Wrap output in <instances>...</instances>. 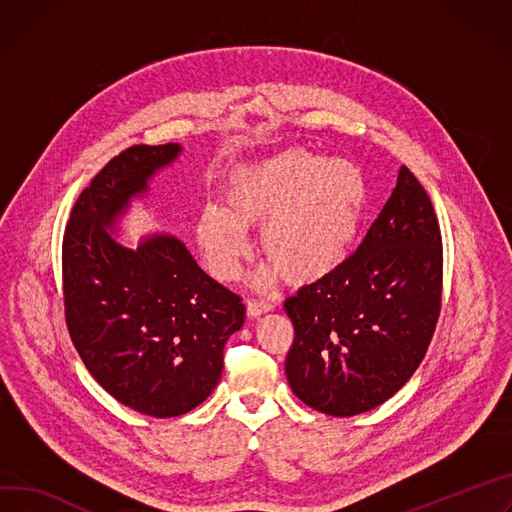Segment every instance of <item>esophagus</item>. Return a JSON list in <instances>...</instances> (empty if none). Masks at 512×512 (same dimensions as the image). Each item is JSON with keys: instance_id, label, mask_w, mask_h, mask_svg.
Listing matches in <instances>:
<instances>
[{"instance_id": "1", "label": "esophagus", "mask_w": 512, "mask_h": 512, "mask_svg": "<svg viewBox=\"0 0 512 512\" xmlns=\"http://www.w3.org/2000/svg\"><path fill=\"white\" fill-rule=\"evenodd\" d=\"M269 310H273V304L267 302V300H255V298L247 300V314L251 318H257V316H261V314H265Z\"/></svg>"}]
</instances>
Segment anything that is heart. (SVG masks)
I'll return each instance as SVG.
<instances>
[{
	"label": "heart",
	"mask_w": 512,
	"mask_h": 512,
	"mask_svg": "<svg viewBox=\"0 0 512 512\" xmlns=\"http://www.w3.org/2000/svg\"><path fill=\"white\" fill-rule=\"evenodd\" d=\"M222 202V208H204L196 228L218 280H235L249 253L245 228L263 224L259 249L271 263L261 269L259 284L282 273L290 284L306 286L335 273L353 253L365 183L345 161L286 149L232 171Z\"/></svg>",
	"instance_id": "1"
}]
</instances>
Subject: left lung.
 <instances>
[{
    "mask_svg": "<svg viewBox=\"0 0 512 512\" xmlns=\"http://www.w3.org/2000/svg\"><path fill=\"white\" fill-rule=\"evenodd\" d=\"M443 243L433 202L408 167L359 247L284 308L292 392L331 416L394 396L421 365L441 314Z\"/></svg>",
    "mask_w": 512,
    "mask_h": 512,
    "instance_id": "8db88e82",
    "label": "left lung"
}]
</instances>
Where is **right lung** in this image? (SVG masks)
Instances as JSON below:
<instances>
[{
	"mask_svg": "<svg viewBox=\"0 0 512 512\" xmlns=\"http://www.w3.org/2000/svg\"><path fill=\"white\" fill-rule=\"evenodd\" d=\"M181 147L134 145L79 194L63 235V304L89 374L124 406L157 418L190 412L216 388L243 298L169 235L118 245L108 228Z\"/></svg>",
	"mask_w": 512,
	"mask_h": 512,
	"instance_id": "1",
	"label": "right lung"
}]
</instances>
